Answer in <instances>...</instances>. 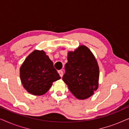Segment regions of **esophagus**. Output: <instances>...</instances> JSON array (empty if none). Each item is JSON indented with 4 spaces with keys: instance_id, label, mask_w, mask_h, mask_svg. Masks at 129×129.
Returning a JSON list of instances; mask_svg holds the SVG:
<instances>
[{
    "instance_id": "34e87169",
    "label": "esophagus",
    "mask_w": 129,
    "mask_h": 129,
    "mask_svg": "<svg viewBox=\"0 0 129 129\" xmlns=\"http://www.w3.org/2000/svg\"><path fill=\"white\" fill-rule=\"evenodd\" d=\"M58 73H59V75H60V76L61 77H63V72L62 70H59V71H58Z\"/></svg>"
}]
</instances>
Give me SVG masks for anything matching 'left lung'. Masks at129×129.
Returning a JSON list of instances; mask_svg holds the SVG:
<instances>
[{
    "label": "left lung",
    "instance_id": "1",
    "mask_svg": "<svg viewBox=\"0 0 129 129\" xmlns=\"http://www.w3.org/2000/svg\"><path fill=\"white\" fill-rule=\"evenodd\" d=\"M63 80L77 99L84 100L94 94L99 87V68L92 52L81 45L68 53Z\"/></svg>",
    "mask_w": 129,
    "mask_h": 129
}]
</instances>
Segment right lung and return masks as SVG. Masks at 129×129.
I'll use <instances>...</instances> for the list:
<instances>
[{"label":"right lung","instance_id":"obj_1","mask_svg":"<svg viewBox=\"0 0 129 129\" xmlns=\"http://www.w3.org/2000/svg\"><path fill=\"white\" fill-rule=\"evenodd\" d=\"M20 77L27 92L36 96L45 94L53 82L60 79L52 61L43 50H35L26 58L20 68Z\"/></svg>","mask_w":129,"mask_h":129}]
</instances>
